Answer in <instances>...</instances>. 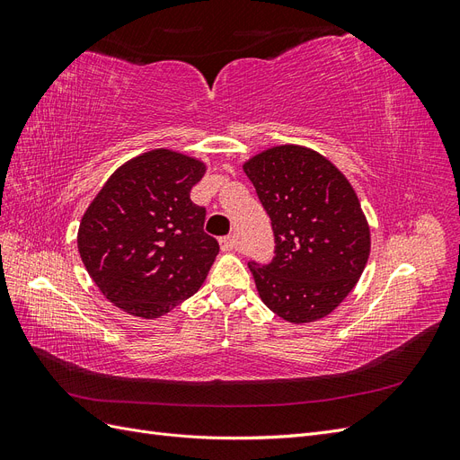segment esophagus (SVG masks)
Returning a JSON list of instances; mask_svg holds the SVG:
<instances>
[{
    "mask_svg": "<svg viewBox=\"0 0 460 460\" xmlns=\"http://www.w3.org/2000/svg\"><path fill=\"white\" fill-rule=\"evenodd\" d=\"M218 243H220L222 252H232V249H235V238H234V235H225V238L218 240Z\"/></svg>",
    "mask_w": 460,
    "mask_h": 460,
    "instance_id": "esophagus-1",
    "label": "esophagus"
}]
</instances>
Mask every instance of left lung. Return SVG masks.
<instances>
[{
  "label": "left lung",
  "instance_id": "8db88e82",
  "mask_svg": "<svg viewBox=\"0 0 460 460\" xmlns=\"http://www.w3.org/2000/svg\"><path fill=\"white\" fill-rule=\"evenodd\" d=\"M272 220L274 259L249 262L259 297L291 324L324 318L351 294L370 228L349 180L318 151L274 146L243 163Z\"/></svg>",
  "mask_w": 460,
  "mask_h": 460
}]
</instances>
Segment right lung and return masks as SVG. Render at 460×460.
<instances>
[{
	"mask_svg": "<svg viewBox=\"0 0 460 460\" xmlns=\"http://www.w3.org/2000/svg\"><path fill=\"white\" fill-rule=\"evenodd\" d=\"M207 166L172 149L142 153L109 176L80 220L78 253L119 309L159 318L191 297L218 255L190 199Z\"/></svg>",
	"mask_w": 460,
	"mask_h": 460,
	"instance_id": "right-lung-1",
	"label": "right lung"
}]
</instances>
